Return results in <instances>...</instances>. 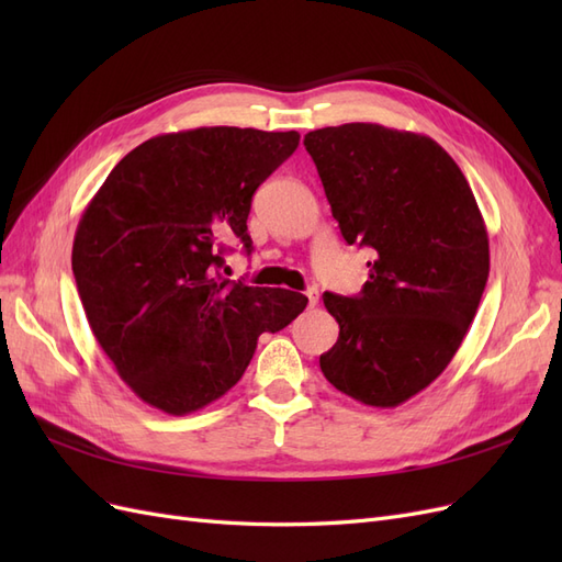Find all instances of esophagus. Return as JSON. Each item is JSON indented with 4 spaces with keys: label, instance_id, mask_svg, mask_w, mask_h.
Listing matches in <instances>:
<instances>
[{
    "label": "esophagus",
    "instance_id": "34e87169",
    "mask_svg": "<svg viewBox=\"0 0 562 562\" xmlns=\"http://www.w3.org/2000/svg\"><path fill=\"white\" fill-rule=\"evenodd\" d=\"M304 297H307V307L312 310V307H316L318 304V293H316V288H310V291H304Z\"/></svg>",
    "mask_w": 562,
    "mask_h": 562
}]
</instances>
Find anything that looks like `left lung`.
Listing matches in <instances>:
<instances>
[{"label": "left lung", "mask_w": 562, "mask_h": 562, "mask_svg": "<svg viewBox=\"0 0 562 562\" xmlns=\"http://www.w3.org/2000/svg\"><path fill=\"white\" fill-rule=\"evenodd\" d=\"M304 147L345 241L375 250L359 295L323 293L339 337L321 370L356 401L396 407L448 368L479 310L483 215L454 159L422 133L356 122L310 131Z\"/></svg>", "instance_id": "left-lung-1"}]
</instances>
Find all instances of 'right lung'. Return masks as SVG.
<instances>
[{
    "label": "right lung",
    "instance_id": "1",
    "mask_svg": "<svg viewBox=\"0 0 562 562\" xmlns=\"http://www.w3.org/2000/svg\"><path fill=\"white\" fill-rule=\"evenodd\" d=\"M297 131L203 126L149 138L119 161L83 211L72 271L89 326L133 394L168 415L225 396L258 337L307 297L220 274L250 252V201L293 155Z\"/></svg>",
    "mask_w": 562,
    "mask_h": 562
}]
</instances>
